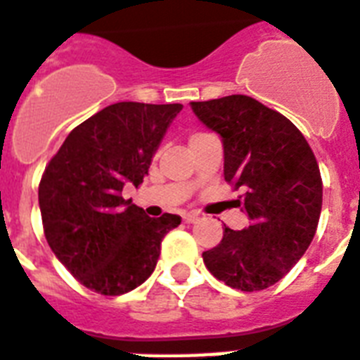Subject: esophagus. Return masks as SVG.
Masks as SVG:
<instances>
[{
	"mask_svg": "<svg viewBox=\"0 0 360 360\" xmlns=\"http://www.w3.org/2000/svg\"><path fill=\"white\" fill-rule=\"evenodd\" d=\"M198 219H199V216L195 212L183 214V221H185V223H194V221H198Z\"/></svg>",
	"mask_w": 360,
	"mask_h": 360,
	"instance_id": "obj_1",
	"label": "esophagus"
}]
</instances>
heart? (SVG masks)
Segmentation results:
<instances>
[{
	"label": "heart",
	"instance_id": "heart-1",
	"mask_svg": "<svg viewBox=\"0 0 360 360\" xmlns=\"http://www.w3.org/2000/svg\"><path fill=\"white\" fill-rule=\"evenodd\" d=\"M194 135H199V134H194ZM194 135H192V137H194Z\"/></svg>",
	"mask_w": 360,
	"mask_h": 360
}]
</instances>
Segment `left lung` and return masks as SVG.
Wrapping results in <instances>:
<instances>
[{
  "label": "left lung",
  "mask_w": 360,
  "mask_h": 360,
  "mask_svg": "<svg viewBox=\"0 0 360 360\" xmlns=\"http://www.w3.org/2000/svg\"><path fill=\"white\" fill-rule=\"evenodd\" d=\"M198 119L223 141V174L249 216L243 231L223 229L203 262L229 288L262 291L295 267L319 226L322 177L300 129L247 95L192 102Z\"/></svg>",
  "instance_id": "obj_1"
}]
</instances>
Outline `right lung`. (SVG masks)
Listing matches in <instances>:
<instances>
[{
    "mask_svg": "<svg viewBox=\"0 0 360 360\" xmlns=\"http://www.w3.org/2000/svg\"><path fill=\"white\" fill-rule=\"evenodd\" d=\"M181 104L117 102L72 129L38 186L47 243L87 289L117 297L153 273L175 214L150 217L124 185L143 183Z\"/></svg>",
    "mask_w": 360,
    "mask_h": 360,
    "instance_id": "1",
    "label": "right lung"
}]
</instances>
